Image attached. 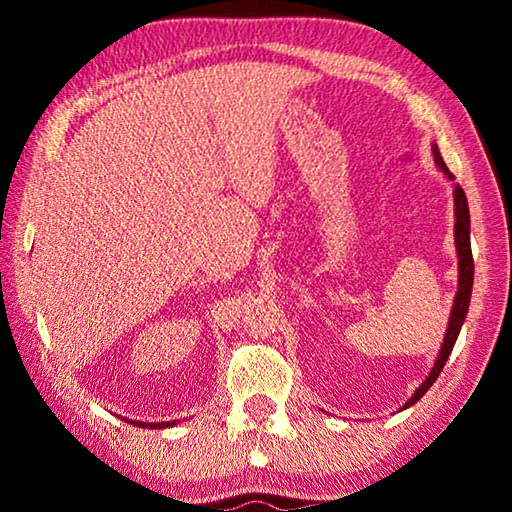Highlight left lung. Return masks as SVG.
Wrapping results in <instances>:
<instances>
[{"mask_svg": "<svg viewBox=\"0 0 512 512\" xmlns=\"http://www.w3.org/2000/svg\"><path fill=\"white\" fill-rule=\"evenodd\" d=\"M431 151H433V162H436V167L445 173L447 180H454V173L447 169V164L443 160V155H440L436 144H431ZM454 216H456L454 244H456V255H458V291L454 298V307H452V314H449V325L445 332V341H443V345H440L438 359H436V363H433V368L427 375V379H424L418 386V391H415L411 395V400L404 404V409H409V406L418 402L420 397L433 386V381L438 379L440 370H443L445 361L449 359V354H452V350H454V343L458 339V334H461L463 320L467 316V307H470L472 284H474V259H472V246H470V207H467V198H465L463 187L456 183H454Z\"/></svg>", "mask_w": 512, "mask_h": 512, "instance_id": "1", "label": "left lung"}]
</instances>
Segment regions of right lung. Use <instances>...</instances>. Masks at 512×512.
<instances>
[{"mask_svg":"<svg viewBox=\"0 0 512 512\" xmlns=\"http://www.w3.org/2000/svg\"><path fill=\"white\" fill-rule=\"evenodd\" d=\"M135 427H146V429H164V427H173L176 420L173 422H133Z\"/></svg>","mask_w":512,"mask_h":512,"instance_id":"add662e5","label":"right lung"}]
</instances>
